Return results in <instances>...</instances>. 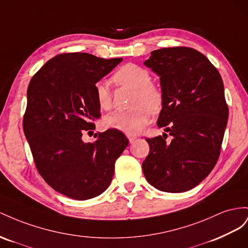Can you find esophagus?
I'll list each match as a JSON object with an SVG mask.
<instances>
[{
	"label": "esophagus",
	"mask_w": 248,
	"mask_h": 248,
	"mask_svg": "<svg viewBox=\"0 0 248 248\" xmlns=\"http://www.w3.org/2000/svg\"><path fill=\"white\" fill-rule=\"evenodd\" d=\"M126 137H128L130 143H133L134 141H135L137 139V136L136 135H126Z\"/></svg>",
	"instance_id": "34e87169"
}]
</instances>
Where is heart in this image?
Here are the masks:
<instances>
[{
  "label": "heart",
  "instance_id": "heart-1",
  "mask_svg": "<svg viewBox=\"0 0 248 248\" xmlns=\"http://www.w3.org/2000/svg\"><path fill=\"white\" fill-rule=\"evenodd\" d=\"M152 74L146 68L129 63L118 68L113 75V81L120 86L134 89L131 106L128 111H114L106 115L104 125L108 129L118 130L134 135L143 130L150 119L151 112H158L163 105V93L152 83ZM98 107L103 110L112 108V95L108 84L98 81L93 86Z\"/></svg>",
  "mask_w": 248,
  "mask_h": 248
}]
</instances>
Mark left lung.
Wrapping results in <instances>:
<instances>
[{
	"mask_svg": "<svg viewBox=\"0 0 248 248\" xmlns=\"http://www.w3.org/2000/svg\"><path fill=\"white\" fill-rule=\"evenodd\" d=\"M144 64L160 76L163 108L158 126L172 136L146 138L150 153L142 170L152 186L185 192L216 165L229 117L223 82L209 59L192 47L153 51Z\"/></svg>",
	"mask_w": 248,
	"mask_h": 248,
	"instance_id": "left-lung-1",
	"label": "left lung"
}]
</instances>
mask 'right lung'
<instances>
[{
	"label": "right lung",
	"instance_id": "right-lung-1",
	"mask_svg": "<svg viewBox=\"0 0 248 248\" xmlns=\"http://www.w3.org/2000/svg\"><path fill=\"white\" fill-rule=\"evenodd\" d=\"M122 58L63 53L49 59L29 83L23 126L39 174L57 192L78 201L103 193L129 140L117 130L84 143V132L101 117L93 86ZM89 133V132H88Z\"/></svg>",
	"mask_w": 248,
	"mask_h": 248
}]
</instances>
